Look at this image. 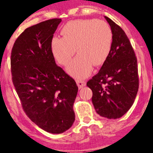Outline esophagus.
Returning <instances> with one entry per match:
<instances>
[{"mask_svg": "<svg viewBox=\"0 0 153 153\" xmlns=\"http://www.w3.org/2000/svg\"><path fill=\"white\" fill-rule=\"evenodd\" d=\"M76 83H77V85L78 86L79 89L82 88L83 87H85V85H86V82H85V80H77Z\"/></svg>", "mask_w": 153, "mask_h": 153, "instance_id": "esophagus-1", "label": "esophagus"}]
</instances>
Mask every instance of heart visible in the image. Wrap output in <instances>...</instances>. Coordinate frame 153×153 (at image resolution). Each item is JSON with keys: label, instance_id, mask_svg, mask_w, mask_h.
<instances>
[{"label": "heart", "instance_id": "b5f03b06", "mask_svg": "<svg viewBox=\"0 0 153 153\" xmlns=\"http://www.w3.org/2000/svg\"><path fill=\"white\" fill-rule=\"evenodd\" d=\"M61 33L62 38L54 37L51 40V52L59 64L66 65L77 51L78 55L67 66L68 73L74 78H87L93 64H103L111 53L113 32L102 20H73L65 24Z\"/></svg>", "mask_w": 153, "mask_h": 153}]
</instances>
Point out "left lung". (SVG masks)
I'll return each instance as SVG.
<instances>
[{"label":"left lung","mask_w":153,"mask_h":153,"mask_svg":"<svg viewBox=\"0 0 153 153\" xmlns=\"http://www.w3.org/2000/svg\"><path fill=\"white\" fill-rule=\"evenodd\" d=\"M113 32V45L100 71L87 83L92 91L97 113L108 119L121 117L133 105L137 94V59L120 26L105 17Z\"/></svg>","instance_id":"obj_1"}]
</instances>
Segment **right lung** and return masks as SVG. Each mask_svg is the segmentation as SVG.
<instances>
[{"instance_id":"right-lung-1","label":"right lung","mask_w":153,"mask_h":153,"mask_svg":"<svg viewBox=\"0 0 153 153\" xmlns=\"http://www.w3.org/2000/svg\"><path fill=\"white\" fill-rule=\"evenodd\" d=\"M61 19H52L24 30L11 52L12 79L22 108L45 131L61 134L75 121L73 105L78 87L56 64L50 42Z\"/></svg>"}]
</instances>
